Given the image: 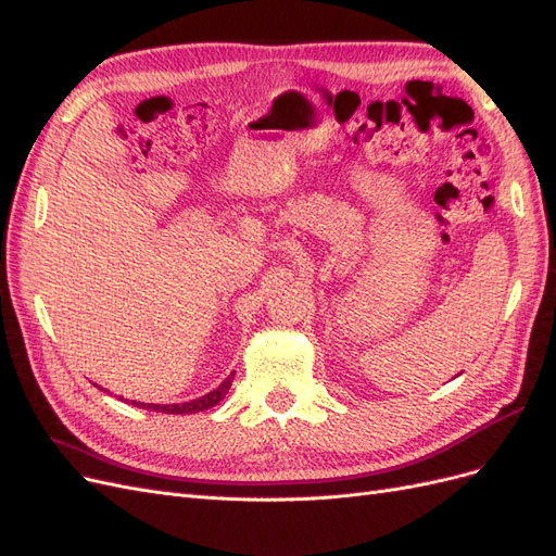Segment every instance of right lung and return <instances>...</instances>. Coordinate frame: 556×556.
<instances>
[{"instance_id":"add662e5","label":"right lung","mask_w":556,"mask_h":556,"mask_svg":"<svg viewBox=\"0 0 556 556\" xmlns=\"http://www.w3.org/2000/svg\"><path fill=\"white\" fill-rule=\"evenodd\" d=\"M231 380H233V374L227 376L223 380L220 387H215L213 392L199 396V399H192V401H185V403H137L131 401V406H139V408H146V410H155V413H172V415H192V413H201V410H208L213 406H217L225 399V394L229 392L231 387Z\"/></svg>"}]
</instances>
